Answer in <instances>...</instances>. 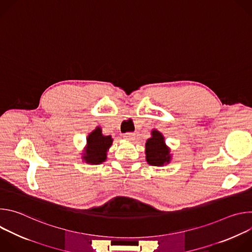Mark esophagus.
<instances>
[{
    "label": "esophagus",
    "instance_id": "1",
    "mask_svg": "<svg viewBox=\"0 0 252 252\" xmlns=\"http://www.w3.org/2000/svg\"><path fill=\"white\" fill-rule=\"evenodd\" d=\"M134 133L133 132H126L125 134H124V137L126 138V139H127V140H132L133 139V137H134Z\"/></svg>",
    "mask_w": 252,
    "mask_h": 252
}]
</instances>
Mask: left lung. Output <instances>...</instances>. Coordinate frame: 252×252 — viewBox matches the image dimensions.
I'll list each match as a JSON object with an SVG mask.
<instances>
[{
    "label": "left lung",
    "instance_id": "left-lung-1",
    "mask_svg": "<svg viewBox=\"0 0 252 252\" xmlns=\"http://www.w3.org/2000/svg\"><path fill=\"white\" fill-rule=\"evenodd\" d=\"M152 135L153 136L149 138L146 143L147 161L151 165L161 166L164 163L169 162V151L164 145V138L160 132L154 130Z\"/></svg>",
    "mask_w": 252,
    "mask_h": 252
}]
</instances>
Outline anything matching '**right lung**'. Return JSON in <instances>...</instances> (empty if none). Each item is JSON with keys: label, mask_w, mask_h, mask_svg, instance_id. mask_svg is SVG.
<instances>
[{"label": "right lung", "mask_w": 252, "mask_h": 252, "mask_svg": "<svg viewBox=\"0 0 252 252\" xmlns=\"http://www.w3.org/2000/svg\"><path fill=\"white\" fill-rule=\"evenodd\" d=\"M88 147L84 158L89 163H101L106 158V152L112 146L111 135H102L101 129L96 127L88 137Z\"/></svg>", "instance_id": "add662e5"}]
</instances>
